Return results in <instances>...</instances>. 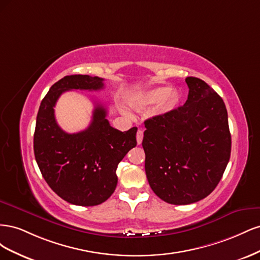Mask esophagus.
Segmentation results:
<instances>
[{"label":"esophagus","instance_id":"obj_1","mask_svg":"<svg viewBox=\"0 0 260 260\" xmlns=\"http://www.w3.org/2000/svg\"><path fill=\"white\" fill-rule=\"evenodd\" d=\"M142 140H143V131L138 130V132H137V142H138V144L142 143Z\"/></svg>","mask_w":260,"mask_h":260}]
</instances>
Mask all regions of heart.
I'll return each instance as SVG.
<instances>
[{
  "mask_svg": "<svg viewBox=\"0 0 260 260\" xmlns=\"http://www.w3.org/2000/svg\"><path fill=\"white\" fill-rule=\"evenodd\" d=\"M181 95L179 91L172 90L170 85L156 86L145 92L141 96L137 104L138 105H153L160 103V112L166 114L169 113L180 104Z\"/></svg>",
  "mask_w": 260,
  "mask_h": 260,
  "instance_id": "obj_1",
  "label": "heart"
}]
</instances>
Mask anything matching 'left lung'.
I'll return each mask as SVG.
<instances>
[{
	"mask_svg": "<svg viewBox=\"0 0 260 260\" xmlns=\"http://www.w3.org/2000/svg\"><path fill=\"white\" fill-rule=\"evenodd\" d=\"M183 106L145 120L146 178L159 199L187 205L205 199L221 180L231 154L222 99L199 78L187 77Z\"/></svg>",
	"mask_w": 260,
	"mask_h": 260,
	"instance_id": "8db88e82",
	"label": "left lung"
}]
</instances>
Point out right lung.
I'll return each instance as SVG.
<instances>
[{
	"mask_svg": "<svg viewBox=\"0 0 260 260\" xmlns=\"http://www.w3.org/2000/svg\"><path fill=\"white\" fill-rule=\"evenodd\" d=\"M104 79L73 75L54 83L39 108L34 136L35 157L46 183L59 198L78 206L100 205L114 193L116 170L137 145V128L121 132L106 119V108L95 104L92 121L78 133L61 130L55 119L58 98L69 90L99 91Z\"/></svg>",
	"mask_w": 260,
	"mask_h": 260,
	"instance_id": "right-lung-1",
	"label": "right lung"
}]
</instances>
